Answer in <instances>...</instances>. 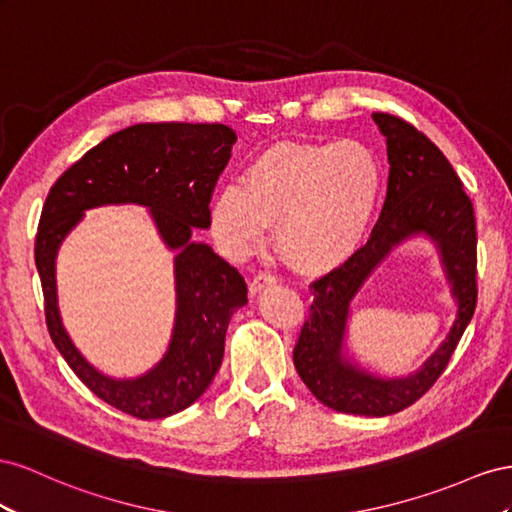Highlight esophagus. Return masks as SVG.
I'll use <instances>...</instances> for the list:
<instances>
[{"label":"esophagus","mask_w":512,"mask_h":512,"mask_svg":"<svg viewBox=\"0 0 512 512\" xmlns=\"http://www.w3.org/2000/svg\"><path fill=\"white\" fill-rule=\"evenodd\" d=\"M274 283H276V276H274V274H270V272H259V274L253 276L251 283H248V291H251V294H259L261 289H266V287H270V285H274Z\"/></svg>","instance_id":"esophagus-1"}]
</instances>
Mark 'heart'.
<instances>
[{
	"label": "heart",
	"mask_w": 512,
	"mask_h": 512,
	"mask_svg": "<svg viewBox=\"0 0 512 512\" xmlns=\"http://www.w3.org/2000/svg\"><path fill=\"white\" fill-rule=\"evenodd\" d=\"M382 191V169L358 141L274 145L210 201V229L244 259L276 221L279 251L302 270L339 266L364 240Z\"/></svg>",
	"instance_id": "obj_1"
}]
</instances>
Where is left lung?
Listing matches in <instances>:
<instances>
[{"instance_id": "left-lung-1", "label": "left lung", "mask_w": 512, "mask_h": 512, "mask_svg": "<svg viewBox=\"0 0 512 512\" xmlns=\"http://www.w3.org/2000/svg\"><path fill=\"white\" fill-rule=\"evenodd\" d=\"M373 120L388 143L390 173L384 208L367 244L309 285L313 304L294 347V364L302 382L330 410L390 416L416 403L440 379L474 315L476 218L459 175L425 133L392 113L377 111ZM420 230L429 232L441 246L460 311L447 341L425 368L416 376L386 383L340 360L348 302L389 248Z\"/></svg>"}]
</instances>
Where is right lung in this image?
<instances>
[{
    "label": "right lung",
    "instance_id": "1",
    "mask_svg": "<svg viewBox=\"0 0 512 512\" xmlns=\"http://www.w3.org/2000/svg\"><path fill=\"white\" fill-rule=\"evenodd\" d=\"M233 128L225 124H135L107 137L51 186L36 233V268L55 347L98 399L141 420L165 418L195 403L221 367L231 315L248 302L242 274L208 244L210 201L229 163ZM105 202L153 208L168 245L178 247L179 315L168 356L148 376L118 383L90 368L71 345L56 313L54 253L82 210Z\"/></svg>",
    "mask_w": 512,
    "mask_h": 512
}]
</instances>
